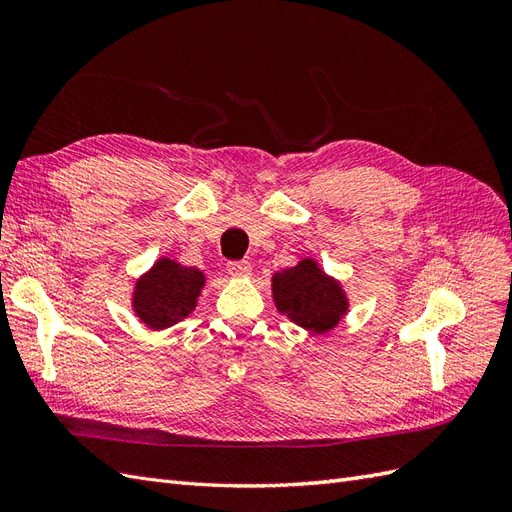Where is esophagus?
Segmentation results:
<instances>
[{"instance_id":"34e87169","label":"esophagus","mask_w":512,"mask_h":512,"mask_svg":"<svg viewBox=\"0 0 512 512\" xmlns=\"http://www.w3.org/2000/svg\"><path fill=\"white\" fill-rule=\"evenodd\" d=\"M226 271L235 277H250L252 275L250 262H245V260H230L226 265Z\"/></svg>"}]
</instances>
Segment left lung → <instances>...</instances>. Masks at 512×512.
<instances>
[{"label": "left lung", "instance_id": "left-lung-1", "mask_svg": "<svg viewBox=\"0 0 512 512\" xmlns=\"http://www.w3.org/2000/svg\"><path fill=\"white\" fill-rule=\"evenodd\" d=\"M273 301L284 316L312 333H327L348 312V299L316 260L305 258L297 267L275 273Z\"/></svg>", "mask_w": 512, "mask_h": 512}]
</instances>
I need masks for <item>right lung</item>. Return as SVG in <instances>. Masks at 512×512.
<instances>
[{"label":"right lung","instance_id":"right-lung-1","mask_svg":"<svg viewBox=\"0 0 512 512\" xmlns=\"http://www.w3.org/2000/svg\"><path fill=\"white\" fill-rule=\"evenodd\" d=\"M203 286L205 275L198 269L181 267L175 260L160 258L149 273L136 282L132 307L149 329H166L194 312Z\"/></svg>","mask_w":512,"mask_h":512}]
</instances>
